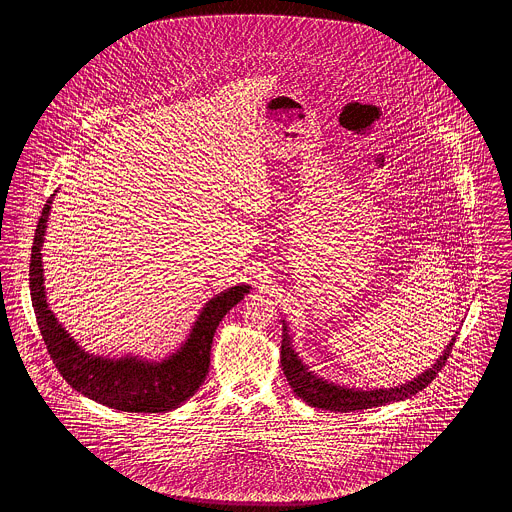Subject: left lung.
I'll return each instance as SVG.
<instances>
[{
	"label": "left lung",
	"mask_w": 512,
	"mask_h": 512,
	"mask_svg": "<svg viewBox=\"0 0 512 512\" xmlns=\"http://www.w3.org/2000/svg\"><path fill=\"white\" fill-rule=\"evenodd\" d=\"M457 336H451L445 349L441 351L438 361L413 380L393 386V388H374V390H361V388H347L334 384L322 376H318L311 366L305 365V361L299 357V353L293 347V338L290 334V326L286 320H282V349H280V363L282 370L299 399H303L307 405L332 411V413H353L363 411L370 407H380L393 401H405L414 393L424 390L445 365Z\"/></svg>",
	"instance_id": "1"
}]
</instances>
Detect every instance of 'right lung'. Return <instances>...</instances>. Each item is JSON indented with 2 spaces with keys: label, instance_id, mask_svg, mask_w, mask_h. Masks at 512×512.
I'll return each mask as SVG.
<instances>
[{
  "label": "right lung",
  "instance_id": "1",
  "mask_svg": "<svg viewBox=\"0 0 512 512\" xmlns=\"http://www.w3.org/2000/svg\"><path fill=\"white\" fill-rule=\"evenodd\" d=\"M55 194L46 201L34 234L30 297L38 328L57 370L84 397L124 413H165L184 405L207 378L211 343L220 320L251 292V286L238 284L211 297L199 311L186 340L163 359L132 353L122 357L94 355L63 328L46 297L42 247Z\"/></svg>",
  "mask_w": 512,
  "mask_h": 512
}]
</instances>
